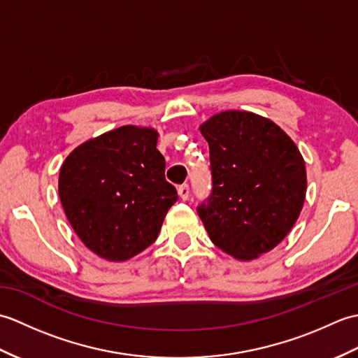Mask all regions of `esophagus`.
<instances>
[{
  "label": "esophagus",
  "mask_w": 358,
  "mask_h": 358,
  "mask_svg": "<svg viewBox=\"0 0 358 358\" xmlns=\"http://www.w3.org/2000/svg\"><path fill=\"white\" fill-rule=\"evenodd\" d=\"M178 195H180V199L183 200V201H186L187 199H189V194H191V189H189V186L187 185H181V186H178Z\"/></svg>",
  "instance_id": "obj_1"
}]
</instances>
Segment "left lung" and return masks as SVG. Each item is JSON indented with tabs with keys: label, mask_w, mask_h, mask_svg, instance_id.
Returning a JSON list of instances; mask_svg holds the SVG:
<instances>
[{
	"label": "left lung",
	"mask_w": 358,
	"mask_h": 358,
	"mask_svg": "<svg viewBox=\"0 0 358 358\" xmlns=\"http://www.w3.org/2000/svg\"><path fill=\"white\" fill-rule=\"evenodd\" d=\"M209 144L212 194L196 212L212 243L241 262L280 245L306 199L299 148L269 118L224 110L200 124Z\"/></svg>",
	"instance_id": "left-lung-1"
}]
</instances>
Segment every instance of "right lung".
<instances>
[{
    "label": "right lung",
    "mask_w": 358,
    "mask_h": 358,
    "mask_svg": "<svg viewBox=\"0 0 358 358\" xmlns=\"http://www.w3.org/2000/svg\"><path fill=\"white\" fill-rule=\"evenodd\" d=\"M152 127L121 126L75 148L62 166L58 194L85 246L108 262H127L158 237L178 200L164 178Z\"/></svg>",
    "instance_id": "right-lung-1"
}]
</instances>
